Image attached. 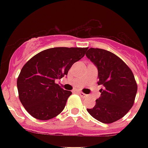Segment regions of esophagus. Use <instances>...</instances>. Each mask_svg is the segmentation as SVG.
Here are the masks:
<instances>
[{
  "instance_id": "obj_1",
  "label": "esophagus",
  "mask_w": 148,
  "mask_h": 148,
  "mask_svg": "<svg viewBox=\"0 0 148 148\" xmlns=\"http://www.w3.org/2000/svg\"><path fill=\"white\" fill-rule=\"evenodd\" d=\"M78 94H79V95H80V96H81V97H82V98H85V97H87V96H88V95H85V94H84L83 92H78Z\"/></svg>"
}]
</instances>
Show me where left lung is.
<instances>
[{
	"label": "left lung",
	"mask_w": 148,
	"mask_h": 148,
	"mask_svg": "<svg viewBox=\"0 0 148 148\" xmlns=\"http://www.w3.org/2000/svg\"><path fill=\"white\" fill-rule=\"evenodd\" d=\"M98 70L101 97L93 108L87 109L94 118L103 124L120 120L134 105L138 85L131 68L112 52L90 47L86 53Z\"/></svg>",
	"instance_id": "1"
}]
</instances>
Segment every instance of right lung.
<instances>
[{
    "instance_id": "obj_1",
    "label": "right lung",
    "mask_w": 148,
    "mask_h": 148,
    "mask_svg": "<svg viewBox=\"0 0 148 148\" xmlns=\"http://www.w3.org/2000/svg\"><path fill=\"white\" fill-rule=\"evenodd\" d=\"M88 47H53L40 51L22 67L17 77L18 96L25 110L36 119L47 121L64 110L71 91L64 90L62 78Z\"/></svg>"
}]
</instances>
